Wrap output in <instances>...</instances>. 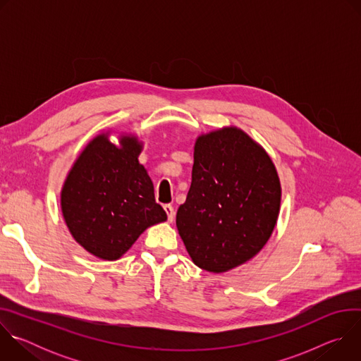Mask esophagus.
Masks as SVG:
<instances>
[{
	"mask_svg": "<svg viewBox=\"0 0 361 361\" xmlns=\"http://www.w3.org/2000/svg\"><path fill=\"white\" fill-rule=\"evenodd\" d=\"M164 212L167 213V219H169V221L171 223V221L174 220V216H176L173 205H171V204H166V205H164Z\"/></svg>",
	"mask_w": 361,
	"mask_h": 361,
	"instance_id": "obj_1",
	"label": "esophagus"
}]
</instances>
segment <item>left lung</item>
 <instances>
[{
    "instance_id": "1",
    "label": "left lung",
    "mask_w": 361,
    "mask_h": 361,
    "mask_svg": "<svg viewBox=\"0 0 361 361\" xmlns=\"http://www.w3.org/2000/svg\"><path fill=\"white\" fill-rule=\"evenodd\" d=\"M281 184L267 151L228 126L200 134L176 224L192 263L226 273L259 254L277 224Z\"/></svg>"
}]
</instances>
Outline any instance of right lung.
I'll return each mask as SVG.
<instances>
[{
	"label": "right lung",
	"mask_w": 361,
	"mask_h": 361,
	"mask_svg": "<svg viewBox=\"0 0 361 361\" xmlns=\"http://www.w3.org/2000/svg\"><path fill=\"white\" fill-rule=\"evenodd\" d=\"M97 134L80 152L61 188V213L73 238L97 259L114 262L167 214L154 198L138 156L144 142L121 133Z\"/></svg>",
	"instance_id": "right-lung-1"
}]
</instances>
